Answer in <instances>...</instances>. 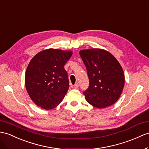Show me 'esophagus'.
Wrapping results in <instances>:
<instances>
[{"label": "esophagus", "instance_id": "obj_1", "mask_svg": "<svg viewBox=\"0 0 149 149\" xmlns=\"http://www.w3.org/2000/svg\"><path fill=\"white\" fill-rule=\"evenodd\" d=\"M79 87V85H78V83H76V84L74 85H73V88H74V89H77Z\"/></svg>", "mask_w": 149, "mask_h": 149}]
</instances>
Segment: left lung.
Instances as JSON below:
<instances>
[{
  "label": "left lung",
  "mask_w": 149,
  "mask_h": 149,
  "mask_svg": "<svg viewBox=\"0 0 149 149\" xmlns=\"http://www.w3.org/2000/svg\"><path fill=\"white\" fill-rule=\"evenodd\" d=\"M79 55L89 79L88 88L83 93L86 100L99 109L114 104L125 85L124 72L118 60L100 49L82 50Z\"/></svg>",
  "instance_id": "obj_1"
}]
</instances>
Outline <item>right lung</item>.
<instances>
[{"mask_svg":"<svg viewBox=\"0 0 149 149\" xmlns=\"http://www.w3.org/2000/svg\"><path fill=\"white\" fill-rule=\"evenodd\" d=\"M72 54L71 51L49 49L32 58L25 73V86L38 106L50 110L63 101L70 86L64 66Z\"/></svg>","mask_w":149,"mask_h":149,"instance_id":"1","label":"right lung"}]
</instances>
